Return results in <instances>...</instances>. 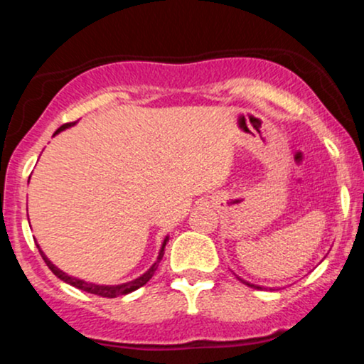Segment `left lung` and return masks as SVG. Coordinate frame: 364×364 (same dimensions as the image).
Returning <instances> with one entry per match:
<instances>
[{
    "mask_svg": "<svg viewBox=\"0 0 364 364\" xmlns=\"http://www.w3.org/2000/svg\"><path fill=\"white\" fill-rule=\"evenodd\" d=\"M237 279H240V277H237ZM240 281H241V282H243V284H246V286H250V287H257V289H262V287L255 286V284H250V282H246V281H243V279H240Z\"/></svg>",
    "mask_w": 364,
    "mask_h": 364,
    "instance_id": "obj_1",
    "label": "left lung"
}]
</instances>
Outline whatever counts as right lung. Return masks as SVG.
Returning a JSON list of instances; mask_svg holds the SVG:
<instances>
[{
  "mask_svg": "<svg viewBox=\"0 0 364 364\" xmlns=\"http://www.w3.org/2000/svg\"><path fill=\"white\" fill-rule=\"evenodd\" d=\"M72 124H75V121H73V123H65V124H63V127L58 128L56 133H60L61 129H65V128H70V127H72ZM56 133H54V135H56ZM166 243H168V237H166L164 243H162V248H161V252H159L157 262L154 263L152 267H150L147 272H145L144 275H140V277L135 279V281L119 284V286H99V284L85 282V281H82V279H77V277H70V275H66L65 272H63V270H60V269H58V267L53 265L51 260H49V258L46 257V255L43 253V250L39 248V245H37V248H39V253H41V257L44 258L46 265H48L49 269H51V272H53L54 275H56L58 279H61L63 282L70 284V286L77 287V289H82V291H85V292H90V294L101 296V298H118V296L128 294V292H133V291L140 289L141 286H145V284H147V282L150 281V279H152L154 272H156L157 267H159V262L162 260V255H164Z\"/></svg>",
  "mask_w": 364,
  "mask_h": 364,
  "instance_id": "add662e5",
  "label": "right lung"
}]
</instances>
